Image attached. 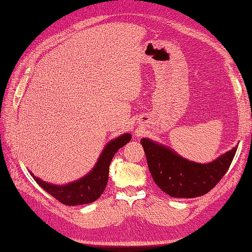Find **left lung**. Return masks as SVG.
<instances>
[{"label":"left lung","instance_id":"8db88e82","mask_svg":"<svg viewBox=\"0 0 252 252\" xmlns=\"http://www.w3.org/2000/svg\"><path fill=\"white\" fill-rule=\"evenodd\" d=\"M140 143L154 182L175 198H195L209 192L227 173L238 148L236 146L208 164H198L148 138L140 139Z\"/></svg>","mask_w":252,"mask_h":252}]
</instances>
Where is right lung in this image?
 I'll list each match as a JSON object with an SVG mask.
<instances>
[{
	"label": "right lung",
	"mask_w": 252,
	"mask_h": 252,
	"mask_svg": "<svg viewBox=\"0 0 252 252\" xmlns=\"http://www.w3.org/2000/svg\"><path fill=\"white\" fill-rule=\"evenodd\" d=\"M130 139V134H124L109 142L105 146L103 153L100 154L98 161L96 162L94 168L76 182L60 186V185H52L50 183L43 182L42 179L35 177L33 174H31V176L44 190L62 204L67 206L91 204V202L98 199L105 190V187L108 182L109 165L114 155L119 148L129 143Z\"/></svg>",
	"instance_id": "1"
}]
</instances>
